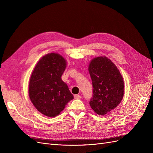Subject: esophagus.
Instances as JSON below:
<instances>
[{"label":"esophagus","instance_id":"1","mask_svg":"<svg viewBox=\"0 0 153 153\" xmlns=\"http://www.w3.org/2000/svg\"><path fill=\"white\" fill-rule=\"evenodd\" d=\"M74 98H75V99H80L81 98V96L78 94H75L74 95Z\"/></svg>","mask_w":153,"mask_h":153}]
</instances>
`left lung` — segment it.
Listing matches in <instances>:
<instances>
[{
  "mask_svg": "<svg viewBox=\"0 0 153 153\" xmlns=\"http://www.w3.org/2000/svg\"><path fill=\"white\" fill-rule=\"evenodd\" d=\"M88 69L93 87L91 107L98 115L108 114L123 100L124 84L121 74L115 64L105 56L92 59Z\"/></svg>",
  "mask_w": 153,
  "mask_h": 153,
  "instance_id": "1",
  "label": "left lung"
}]
</instances>
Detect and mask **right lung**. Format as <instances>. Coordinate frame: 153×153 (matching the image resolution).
I'll list each match as a JSON object with an SVG mask.
<instances>
[{
    "mask_svg": "<svg viewBox=\"0 0 153 153\" xmlns=\"http://www.w3.org/2000/svg\"><path fill=\"white\" fill-rule=\"evenodd\" d=\"M67 62L62 55L50 53L41 57L30 76L29 94L31 102L47 117L57 116L74 98L61 76Z\"/></svg>",
    "mask_w": 153,
    "mask_h": 153,
    "instance_id": "right-lung-1",
    "label": "right lung"
}]
</instances>
